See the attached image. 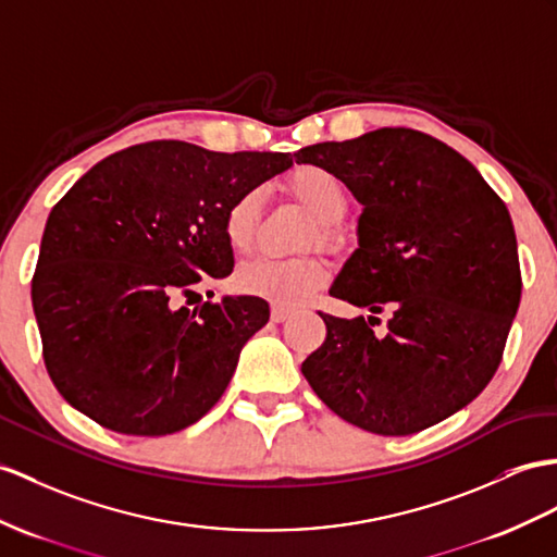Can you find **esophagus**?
<instances>
[{"instance_id": "esophagus-1", "label": "esophagus", "mask_w": 557, "mask_h": 557, "mask_svg": "<svg viewBox=\"0 0 557 557\" xmlns=\"http://www.w3.org/2000/svg\"><path fill=\"white\" fill-rule=\"evenodd\" d=\"M290 314H293V311H290V309H286V307H281V305H274V307H271V321H274V323L288 321V319H290Z\"/></svg>"}]
</instances>
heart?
<instances>
[{"label":"heart","mask_w":557,"mask_h":557,"mask_svg":"<svg viewBox=\"0 0 557 557\" xmlns=\"http://www.w3.org/2000/svg\"><path fill=\"white\" fill-rule=\"evenodd\" d=\"M290 194L314 216V228L309 232V240L325 243L333 238L335 222L343 220L347 210V188L343 180L331 170L319 165H300L288 174ZM262 194L257 188L243 191L224 214V238L228 248L243 252L250 248L255 236L257 210H260ZM329 269L317 257H300V260H274V257H250L240 262L236 271V286L255 297L295 305L302 302L307 295L319 290Z\"/></svg>","instance_id":"obj_1"}]
</instances>
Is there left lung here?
<instances>
[{"label": "left lung", "instance_id": "left-lung-1", "mask_svg": "<svg viewBox=\"0 0 557 557\" xmlns=\"http://www.w3.org/2000/svg\"><path fill=\"white\" fill-rule=\"evenodd\" d=\"M363 206L359 248L331 295L369 319L321 314L302 373L333 413L385 437L413 435L468 406L494 377L520 307L506 202L472 162L430 134L383 127L300 148ZM391 309L388 335L370 329Z\"/></svg>", "mask_w": 557, "mask_h": 557}]
</instances>
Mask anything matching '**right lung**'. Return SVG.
I'll list each match as a JSON object with an SVG mask.
<instances>
[{"mask_svg": "<svg viewBox=\"0 0 557 557\" xmlns=\"http://www.w3.org/2000/svg\"><path fill=\"white\" fill-rule=\"evenodd\" d=\"M290 165V153L148 141L79 176L49 212L33 276L45 366L73 409L122 435L160 437L220 401L269 305L182 302L234 271L228 206Z\"/></svg>", "mask_w": 557, "mask_h": 557, "instance_id": "add662e5", "label": "right lung"}]
</instances>
